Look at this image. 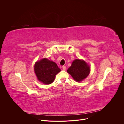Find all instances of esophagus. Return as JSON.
Wrapping results in <instances>:
<instances>
[{
	"mask_svg": "<svg viewBox=\"0 0 124 124\" xmlns=\"http://www.w3.org/2000/svg\"><path fill=\"white\" fill-rule=\"evenodd\" d=\"M62 69H63V70H66V66H62Z\"/></svg>",
	"mask_w": 124,
	"mask_h": 124,
	"instance_id": "esophagus-1",
	"label": "esophagus"
}]
</instances>
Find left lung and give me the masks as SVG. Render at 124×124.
<instances>
[{
    "label": "left lung",
    "mask_w": 124,
    "mask_h": 124,
    "mask_svg": "<svg viewBox=\"0 0 124 124\" xmlns=\"http://www.w3.org/2000/svg\"><path fill=\"white\" fill-rule=\"evenodd\" d=\"M74 80L80 82L87 77L90 72V67L84 61L76 59L67 70Z\"/></svg>",
    "instance_id": "obj_1"
}]
</instances>
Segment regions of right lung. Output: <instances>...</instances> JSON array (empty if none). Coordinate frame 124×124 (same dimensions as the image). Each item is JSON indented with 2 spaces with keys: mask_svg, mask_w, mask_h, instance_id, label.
<instances>
[{
  "mask_svg": "<svg viewBox=\"0 0 124 124\" xmlns=\"http://www.w3.org/2000/svg\"><path fill=\"white\" fill-rule=\"evenodd\" d=\"M34 70L38 80L45 84L53 83L56 75L61 71L55 62L46 58L37 62Z\"/></svg>",
  "mask_w": 124,
  "mask_h": 124,
  "instance_id": "obj_1",
  "label": "right lung"
}]
</instances>
